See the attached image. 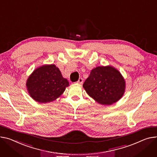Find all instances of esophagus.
<instances>
[{
	"label": "esophagus",
	"instance_id": "esophagus-1",
	"mask_svg": "<svg viewBox=\"0 0 157 157\" xmlns=\"http://www.w3.org/2000/svg\"><path fill=\"white\" fill-rule=\"evenodd\" d=\"M82 82H83V80H82V79L81 78H79L78 81H77V83H78V84H82Z\"/></svg>",
	"mask_w": 157,
	"mask_h": 157
}]
</instances>
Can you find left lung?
<instances>
[{"instance_id":"8db88e82","label":"left lung","mask_w":157,"mask_h":157,"mask_svg":"<svg viewBox=\"0 0 157 157\" xmlns=\"http://www.w3.org/2000/svg\"><path fill=\"white\" fill-rule=\"evenodd\" d=\"M82 86L97 103L110 105L122 98L125 92L126 82L115 67L98 66L91 70Z\"/></svg>"}]
</instances>
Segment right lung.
<instances>
[{
	"label": "right lung",
	"instance_id": "add662e5",
	"mask_svg": "<svg viewBox=\"0 0 157 157\" xmlns=\"http://www.w3.org/2000/svg\"><path fill=\"white\" fill-rule=\"evenodd\" d=\"M25 85L28 93L34 101L46 103L58 98L69 86V82L55 64H44L34 70Z\"/></svg>",
	"mask_w": 157,
	"mask_h": 157
}]
</instances>
